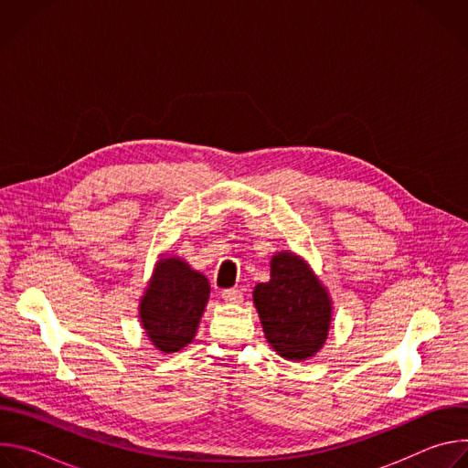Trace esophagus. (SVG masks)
<instances>
[{"instance_id":"esophagus-1","label":"esophagus","mask_w":468,"mask_h":468,"mask_svg":"<svg viewBox=\"0 0 468 468\" xmlns=\"http://www.w3.org/2000/svg\"><path fill=\"white\" fill-rule=\"evenodd\" d=\"M222 298L228 303H240L242 302V292L239 289H228V291H222Z\"/></svg>"}]
</instances>
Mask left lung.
<instances>
[{"label":"left lung","instance_id":"1","mask_svg":"<svg viewBox=\"0 0 468 468\" xmlns=\"http://www.w3.org/2000/svg\"><path fill=\"white\" fill-rule=\"evenodd\" d=\"M266 341L289 361L313 357L325 343L331 324V298L309 264L292 251L271 261V282L253 289Z\"/></svg>","mask_w":468,"mask_h":468}]
</instances>
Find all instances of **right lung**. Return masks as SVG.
Listing matches in <instances>:
<instances>
[{
	"instance_id": "obj_1",
	"label": "right lung",
	"mask_w": 468,
	"mask_h": 468,
	"mask_svg": "<svg viewBox=\"0 0 468 468\" xmlns=\"http://www.w3.org/2000/svg\"><path fill=\"white\" fill-rule=\"evenodd\" d=\"M209 282L179 257H163L141 298L139 316L148 339L165 354L192 343L209 300Z\"/></svg>"
}]
</instances>
